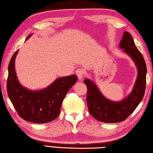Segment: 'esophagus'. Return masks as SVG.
Masks as SVG:
<instances>
[{
	"instance_id": "34e87169",
	"label": "esophagus",
	"mask_w": 153,
	"mask_h": 153,
	"mask_svg": "<svg viewBox=\"0 0 153 153\" xmlns=\"http://www.w3.org/2000/svg\"><path fill=\"white\" fill-rule=\"evenodd\" d=\"M76 74L80 80H81L85 76V74H84L85 73H84V71H83V70H82V69H78V70H76Z\"/></svg>"
}]
</instances>
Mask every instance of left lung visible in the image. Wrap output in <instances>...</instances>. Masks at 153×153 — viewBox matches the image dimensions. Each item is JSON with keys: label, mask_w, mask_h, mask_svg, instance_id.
Returning <instances> with one entry per match:
<instances>
[{"label": "left lung", "mask_w": 153, "mask_h": 153, "mask_svg": "<svg viewBox=\"0 0 153 153\" xmlns=\"http://www.w3.org/2000/svg\"><path fill=\"white\" fill-rule=\"evenodd\" d=\"M119 48L132 60L137 69V76L132 91L127 96L119 101H114L105 97L93 80L85 79L87 86L88 111L94 119L100 122L114 123L125 120L143 100L146 87V66L142 54L138 50L132 36L124 32Z\"/></svg>", "instance_id": "obj_1"}]
</instances>
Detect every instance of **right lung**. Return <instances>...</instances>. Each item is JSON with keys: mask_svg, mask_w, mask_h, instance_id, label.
Instances as JSON below:
<instances>
[{"mask_svg": "<svg viewBox=\"0 0 153 153\" xmlns=\"http://www.w3.org/2000/svg\"><path fill=\"white\" fill-rule=\"evenodd\" d=\"M18 52L14 53L8 65V97L22 119L39 124L53 121L59 116L63 100L78 78L76 74L60 77L45 88L30 90L20 83L16 76L15 59Z\"/></svg>", "mask_w": 153, "mask_h": 153, "instance_id": "1", "label": "right lung"}]
</instances>
